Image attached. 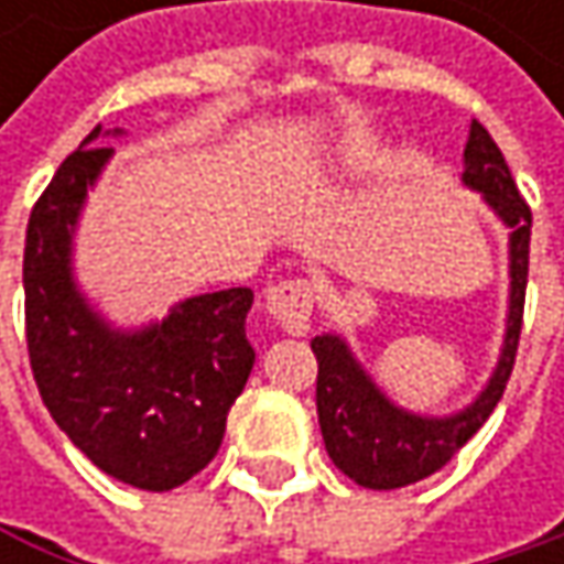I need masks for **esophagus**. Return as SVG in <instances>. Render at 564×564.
<instances>
[{"label":"esophagus","instance_id":"1","mask_svg":"<svg viewBox=\"0 0 564 564\" xmlns=\"http://www.w3.org/2000/svg\"><path fill=\"white\" fill-rule=\"evenodd\" d=\"M264 303L290 336H303L310 329V313H313L316 293H313V283L293 278V281L271 283L264 290Z\"/></svg>","mask_w":564,"mask_h":564}]
</instances>
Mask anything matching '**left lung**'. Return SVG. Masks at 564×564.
I'll list each match as a JSON object with an SVG mask.
<instances>
[{"label":"left lung","mask_w":564,"mask_h":564,"mask_svg":"<svg viewBox=\"0 0 564 564\" xmlns=\"http://www.w3.org/2000/svg\"><path fill=\"white\" fill-rule=\"evenodd\" d=\"M464 182L494 205V212L512 228L509 235V323L500 366L484 394L454 417H417L394 408L372 379L356 366L352 352L339 336H316L310 343L316 356V414L333 464L369 490H398L437 474L494 414L507 392L529 281V235L532 212L516 188L507 160L484 123H470L464 150Z\"/></svg>","instance_id":"left-lung-1"}]
</instances>
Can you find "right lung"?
Wrapping results in <instances>:
<instances>
[{"mask_svg":"<svg viewBox=\"0 0 564 564\" xmlns=\"http://www.w3.org/2000/svg\"><path fill=\"white\" fill-rule=\"evenodd\" d=\"M110 153L94 127L32 208L22 261L29 362L77 451L113 480L163 494L205 470L221 447L228 408L254 369L245 333L254 293H202L143 333H113L67 268L77 212Z\"/></svg>","mask_w":564,"mask_h":564,"instance_id":"add662e5","label":"right lung"}]
</instances>
